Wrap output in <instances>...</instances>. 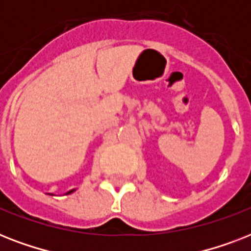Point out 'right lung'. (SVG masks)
I'll use <instances>...</instances> for the list:
<instances>
[{
    "label": "right lung",
    "instance_id": "obj_1",
    "mask_svg": "<svg viewBox=\"0 0 251 251\" xmlns=\"http://www.w3.org/2000/svg\"><path fill=\"white\" fill-rule=\"evenodd\" d=\"M73 191H74V190H70V191H68V193H66V194H70V193H73Z\"/></svg>",
    "mask_w": 251,
    "mask_h": 251
}]
</instances>
